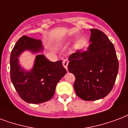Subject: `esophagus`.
I'll return each instance as SVG.
<instances>
[{"label":"esophagus","instance_id":"34e87169","mask_svg":"<svg viewBox=\"0 0 128 128\" xmlns=\"http://www.w3.org/2000/svg\"><path fill=\"white\" fill-rule=\"evenodd\" d=\"M68 63H69V61H68V59H64L63 61V65L64 66L65 69L67 70V66H68Z\"/></svg>","mask_w":128,"mask_h":128}]
</instances>
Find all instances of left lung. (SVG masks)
I'll return each instance as SVG.
<instances>
[{"mask_svg": "<svg viewBox=\"0 0 128 128\" xmlns=\"http://www.w3.org/2000/svg\"><path fill=\"white\" fill-rule=\"evenodd\" d=\"M88 50L69 57L68 70L75 77L76 95L86 101L105 98L114 86L119 63L113 43L98 29L92 28Z\"/></svg>", "mask_w": 128, "mask_h": 128, "instance_id": "8db88e82", "label": "left lung"}]
</instances>
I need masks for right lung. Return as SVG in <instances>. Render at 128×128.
Returning a JSON list of instances; mask_svg holds the SVG:
<instances>
[{"label": "right lung", "mask_w": 128, "mask_h": 128, "mask_svg": "<svg viewBox=\"0 0 128 128\" xmlns=\"http://www.w3.org/2000/svg\"><path fill=\"white\" fill-rule=\"evenodd\" d=\"M33 53L43 50L40 40L21 36L12 50L10 59V80L22 100L29 104H41L53 98L56 86L67 72L62 61L51 62L43 55H37L30 71L20 67L18 57L23 51Z\"/></svg>", "instance_id": "add662e5"}]
</instances>
